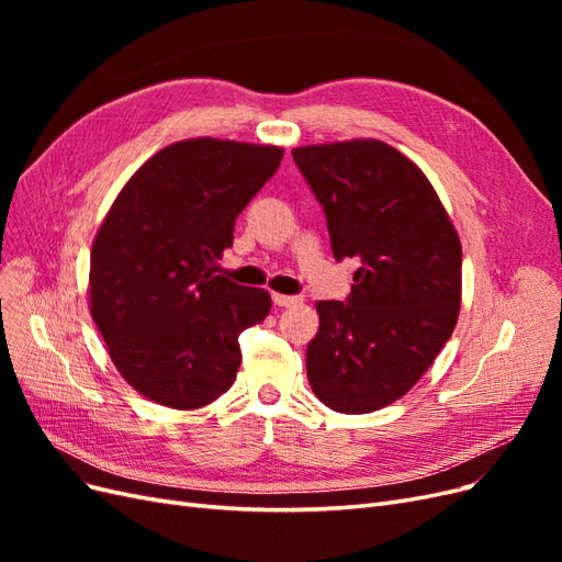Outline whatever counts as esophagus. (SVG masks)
<instances>
[{
	"mask_svg": "<svg viewBox=\"0 0 562 562\" xmlns=\"http://www.w3.org/2000/svg\"><path fill=\"white\" fill-rule=\"evenodd\" d=\"M271 300H274L277 307H295V304L302 302V297H297V295H281V293H274L271 295Z\"/></svg>",
	"mask_w": 562,
	"mask_h": 562,
	"instance_id": "34e87169",
	"label": "esophagus"
}]
</instances>
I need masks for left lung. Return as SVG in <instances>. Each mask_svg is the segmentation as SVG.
Returning a JSON list of instances; mask_svg holds the SVG:
<instances>
[{"label":"left lung","instance_id":"obj_1","mask_svg":"<svg viewBox=\"0 0 562 562\" xmlns=\"http://www.w3.org/2000/svg\"><path fill=\"white\" fill-rule=\"evenodd\" d=\"M337 260L356 258L347 302H316L307 378L335 413L398 401L450 339L462 304V244L434 184L372 138L295 147Z\"/></svg>","mask_w":562,"mask_h":562}]
</instances>
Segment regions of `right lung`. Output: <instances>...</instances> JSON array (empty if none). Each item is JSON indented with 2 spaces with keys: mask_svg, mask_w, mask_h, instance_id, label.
Returning <instances> with one entry per match:
<instances>
[{
  "mask_svg": "<svg viewBox=\"0 0 562 562\" xmlns=\"http://www.w3.org/2000/svg\"><path fill=\"white\" fill-rule=\"evenodd\" d=\"M281 157L277 145L180 140L116 194L91 248L89 310L140 396L194 411L234 384L239 335L265 321L271 297L215 277L213 262Z\"/></svg>",
  "mask_w": 562,
  "mask_h": 562,
  "instance_id": "add662e5",
  "label": "right lung"
}]
</instances>
